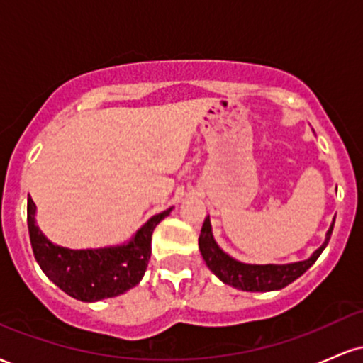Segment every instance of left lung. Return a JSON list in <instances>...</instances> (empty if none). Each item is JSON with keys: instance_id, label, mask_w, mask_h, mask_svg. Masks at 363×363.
I'll return each mask as SVG.
<instances>
[{"instance_id": "obj_1", "label": "left lung", "mask_w": 363, "mask_h": 363, "mask_svg": "<svg viewBox=\"0 0 363 363\" xmlns=\"http://www.w3.org/2000/svg\"><path fill=\"white\" fill-rule=\"evenodd\" d=\"M333 227H335V220L329 227L324 244L312 254L309 259L289 262V264H247V262H240L230 257L215 242L213 234H211L210 216L205 218L198 242L206 266L223 283L245 291H273L285 289L291 281L302 277L318 261L320 252L324 251L329 239H331Z\"/></svg>"}]
</instances>
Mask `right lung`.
Here are the masks:
<instances>
[{"mask_svg": "<svg viewBox=\"0 0 363 363\" xmlns=\"http://www.w3.org/2000/svg\"><path fill=\"white\" fill-rule=\"evenodd\" d=\"M172 208L153 215L128 244L101 249H68L48 240L35 225V203L28 198L27 223L32 251L45 277L69 297L97 302L136 286L147 272L152 234Z\"/></svg>", "mask_w": 363, "mask_h": 363, "instance_id": "add662e5", "label": "right lung"}]
</instances>
